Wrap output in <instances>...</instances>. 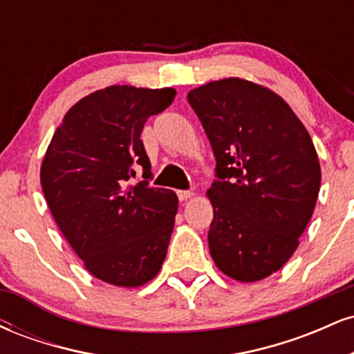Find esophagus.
<instances>
[{"instance_id": "1", "label": "esophagus", "mask_w": 354, "mask_h": 354, "mask_svg": "<svg viewBox=\"0 0 354 354\" xmlns=\"http://www.w3.org/2000/svg\"><path fill=\"white\" fill-rule=\"evenodd\" d=\"M176 193H178V198H180V201H186L193 196V191H176Z\"/></svg>"}]
</instances>
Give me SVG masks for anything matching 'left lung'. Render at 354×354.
I'll use <instances>...</instances> for the list:
<instances>
[{
	"instance_id": "obj_1",
	"label": "left lung",
	"mask_w": 354,
	"mask_h": 354,
	"mask_svg": "<svg viewBox=\"0 0 354 354\" xmlns=\"http://www.w3.org/2000/svg\"><path fill=\"white\" fill-rule=\"evenodd\" d=\"M214 158L206 191L214 265L230 278L254 283L281 270L299 245L321 186L310 133L274 91L241 78L191 89Z\"/></svg>"
}]
</instances>
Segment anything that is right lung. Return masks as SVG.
<instances>
[{
	"mask_svg": "<svg viewBox=\"0 0 354 354\" xmlns=\"http://www.w3.org/2000/svg\"><path fill=\"white\" fill-rule=\"evenodd\" d=\"M176 89L115 84L70 108L41 163V186L56 225L101 281L138 288L160 273L178 196L149 188L151 163L140 140L149 116ZM141 165L145 180L129 185Z\"/></svg>",
	"mask_w": 354,
	"mask_h": 354,
	"instance_id": "obj_1",
	"label": "right lung"
}]
</instances>
